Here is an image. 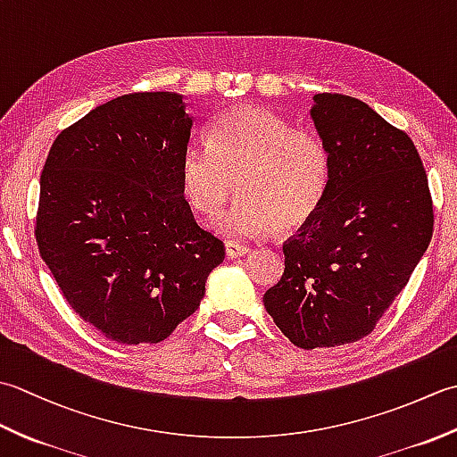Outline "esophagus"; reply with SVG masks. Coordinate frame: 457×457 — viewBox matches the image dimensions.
<instances>
[{"instance_id": "34e87169", "label": "esophagus", "mask_w": 457, "mask_h": 457, "mask_svg": "<svg viewBox=\"0 0 457 457\" xmlns=\"http://www.w3.org/2000/svg\"><path fill=\"white\" fill-rule=\"evenodd\" d=\"M249 247L247 245H241V244H236V241H226V255L229 259H236V257H244L249 253Z\"/></svg>"}]
</instances>
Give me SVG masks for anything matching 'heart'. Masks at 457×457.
I'll return each instance as SVG.
<instances>
[{"instance_id": "1", "label": "heart", "mask_w": 457, "mask_h": 457, "mask_svg": "<svg viewBox=\"0 0 457 457\" xmlns=\"http://www.w3.org/2000/svg\"><path fill=\"white\" fill-rule=\"evenodd\" d=\"M241 198L213 221L228 237L290 231L316 216L329 184V154L314 131L293 128L265 108L226 112L212 123L210 147L188 145L180 188L200 216H216L236 192Z\"/></svg>"}]
</instances>
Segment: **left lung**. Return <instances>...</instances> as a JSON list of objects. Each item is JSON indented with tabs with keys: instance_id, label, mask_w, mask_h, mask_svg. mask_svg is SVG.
Listing matches in <instances>:
<instances>
[{
	"instance_id": "1",
	"label": "left lung",
	"mask_w": 457,
	"mask_h": 457,
	"mask_svg": "<svg viewBox=\"0 0 457 457\" xmlns=\"http://www.w3.org/2000/svg\"><path fill=\"white\" fill-rule=\"evenodd\" d=\"M314 102L328 192L283 244L285 273L263 296L280 332L303 349L371 334L434 231L428 177L409 135L352 96L316 94Z\"/></svg>"
}]
</instances>
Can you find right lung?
<instances>
[{
    "label": "right lung",
    "mask_w": 457,
    "mask_h": 457,
    "mask_svg": "<svg viewBox=\"0 0 457 457\" xmlns=\"http://www.w3.org/2000/svg\"><path fill=\"white\" fill-rule=\"evenodd\" d=\"M182 96L133 92L62 129L41 174L35 237L62 296L115 344H159L206 293L226 247L180 188Z\"/></svg>",
    "instance_id": "right-lung-1"
}]
</instances>
